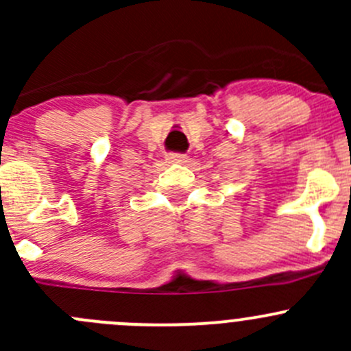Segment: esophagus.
<instances>
[{"instance_id":"34e87169","label":"esophagus","mask_w":351,"mask_h":351,"mask_svg":"<svg viewBox=\"0 0 351 351\" xmlns=\"http://www.w3.org/2000/svg\"><path fill=\"white\" fill-rule=\"evenodd\" d=\"M166 159L169 162H185L186 161V154L183 153H168L166 154Z\"/></svg>"}]
</instances>
